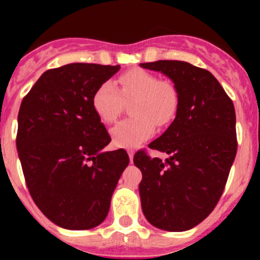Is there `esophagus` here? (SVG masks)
I'll list each match as a JSON object with an SVG mask.
<instances>
[{
    "instance_id": "34e87169",
    "label": "esophagus",
    "mask_w": 260,
    "mask_h": 260,
    "mask_svg": "<svg viewBox=\"0 0 260 260\" xmlns=\"http://www.w3.org/2000/svg\"><path fill=\"white\" fill-rule=\"evenodd\" d=\"M127 153H128V157H130V161H133V157H134V151L128 150Z\"/></svg>"
}]
</instances>
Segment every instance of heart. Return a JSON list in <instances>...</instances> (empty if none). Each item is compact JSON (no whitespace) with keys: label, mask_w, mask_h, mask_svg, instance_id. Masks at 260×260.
I'll return each instance as SVG.
<instances>
[{"label":"heart","mask_w":260,"mask_h":260,"mask_svg":"<svg viewBox=\"0 0 260 260\" xmlns=\"http://www.w3.org/2000/svg\"><path fill=\"white\" fill-rule=\"evenodd\" d=\"M133 100V117L110 130L117 147L134 148L152 137L155 127H167L176 118L180 107V91L174 82L158 79L144 69H130L117 78V87L107 80L99 84L92 95V108L105 123H113L122 113L123 102Z\"/></svg>","instance_id":"b5f03b06"}]
</instances>
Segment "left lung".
Wrapping results in <instances>:
<instances>
[{"label":"left lung","mask_w":260,"mask_h":260,"mask_svg":"<svg viewBox=\"0 0 260 260\" xmlns=\"http://www.w3.org/2000/svg\"><path fill=\"white\" fill-rule=\"evenodd\" d=\"M161 71L180 91L178 112L167 132L134 155L146 219L162 231L183 232L203 221L216 207L237 153L236 112L232 99L206 69L162 59L141 63Z\"/></svg>","instance_id":"8db88e82"}]
</instances>
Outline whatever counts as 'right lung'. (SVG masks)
Masks as SVG:
<instances>
[{"label":"right lung","instance_id":"1","mask_svg":"<svg viewBox=\"0 0 260 260\" xmlns=\"http://www.w3.org/2000/svg\"><path fill=\"white\" fill-rule=\"evenodd\" d=\"M119 65L69 63L50 69L22 100L17 150L27 189L39 210L65 229L102 224L119 177L128 165L123 148L110 143L92 108L99 84Z\"/></svg>","mask_w":260,"mask_h":260}]
</instances>
